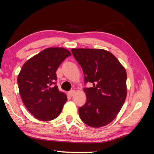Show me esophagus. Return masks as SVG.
<instances>
[{
	"label": "esophagus",
	"instance_id": "esophagus-1",
	"mask_svg": "<svg viewBox=\"0 0 154 154\" xmlns=\"http://www.w3.org/2000/svg\"><path fill=\"white\" fill-rule=\"evenodd\" d=\"M75 90H70V91L68 92V94H69V96H70V97H72L73 95L75 94Z\"/></svg>",
	"mask_w": 154,
	"mask_h": 154
}]
</instances>
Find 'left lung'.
Wrapping results in <instances>:
<instances>
[{
  "instance_id": "obj_1",
  "label": "left lung",
  "mask_w": 154,
  "mask_h": 154,
  "mask_svg": "<svg viewBox=\"0 0 154 154\" xmlns=\"http://www.w3.org/2000/svg\"><path fill=\"white\" fill-rule=\"evenodd\" d=\"M72 55L82 68L86 102L79 108L81 120L92 128L108 125L116 118L127 96V73L112 53L103 49L72 48Z\"/></svg>"
}]
</instances>
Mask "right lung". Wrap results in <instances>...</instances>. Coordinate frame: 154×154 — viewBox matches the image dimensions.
Listing matches in <instances>:
<instances>
[{"label": "right lung", "mask_w": 154, "mask_h": 154, "mask_svg": "<svg viewBox=\"0 0 154 154\" xmlns=\"http://www.w3.org/2000/svg\"><path fill=\"white\" fill-rule=\"evenodd\" d=\"M71 55L64 48H47L24 63L18 76L19 92L29 112L40 121L60 115L67 97L56 84L58 67Z\"/></svg>", "instance_id": "add662e5"}]
</instances>
